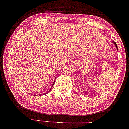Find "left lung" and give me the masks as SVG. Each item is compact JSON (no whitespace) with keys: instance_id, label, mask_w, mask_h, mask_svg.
<instances>
[{"instance_id":"left-lung-1","label":"left lung","mask_w":129,"mask_h":129,"mask_svg":"<svg viewBox=\"0 0 129 129\" xmlns=\"http://www.w3.org/2000/svg\"><path fill=\"white\" fill-rule=\"evenodd\" d=\"M113 43H114V44H115V45H116V47H117V44H116V43L115 42H113Z\"/></svg>"}]
</instances>
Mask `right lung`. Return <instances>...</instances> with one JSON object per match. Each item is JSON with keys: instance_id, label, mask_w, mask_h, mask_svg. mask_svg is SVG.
I'll return each mask as SVG.
<instances>
[{"instance_id": "1", "label": "right lung", "mask_w": 129, "mask_h": 129, "mask_svg": "<svg viewBox=\"0 0 129 129\" xmlns=\"http://www.w3.org/2000/svg\"><path fill=\"white\" fill-rule=\"evenodd\" d=\"M50 90H51V88H50ZM50 90H49V91H48V92H50ZM48 92H47V93H48ZM45 93L42 94V95H45Z\"/></svg>"}]
</instances>
